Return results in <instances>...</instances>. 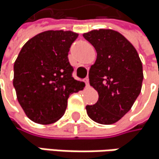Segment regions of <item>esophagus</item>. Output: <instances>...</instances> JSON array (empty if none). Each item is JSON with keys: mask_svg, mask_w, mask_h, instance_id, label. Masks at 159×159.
Segmentation results:
<instances>
[{"mask_svg": "<svg viewBox=\"0 0 159 159\" xmlns=\"http://www.w3.org/2000/svg\"><path fill=\"white\" fill-rule=\"evenodd\" d=\"M84 82H85L86 86H87V87H89V78H88V77L84 79Z\"/></svg>", "mask_w": 159, "mask_h": 159, "instance_id": "esophagus-1", "label": "esophagus"}]
</instances>
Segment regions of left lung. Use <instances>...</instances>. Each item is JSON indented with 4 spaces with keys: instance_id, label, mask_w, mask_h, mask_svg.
<instances>
[{
    "instance_id": "left-lung-1",
    "label": "left lung",
    "mask_w": 159,
    "mask_h": 159,
    "mask_svg": "<svg viewBox=\"0 0 159 159\" xmlns=\"http://www.w3.org/2000/svg\"><path fill=\"white\" fill-rule=\"evenodd\" d=\"M83 37L97 52L89 78L99 99L95 105L86 107L87 113L98 123H115L131 109L140 93L143 71L139 53L114 30H93Z\"/></svg>"
}]
</instances>
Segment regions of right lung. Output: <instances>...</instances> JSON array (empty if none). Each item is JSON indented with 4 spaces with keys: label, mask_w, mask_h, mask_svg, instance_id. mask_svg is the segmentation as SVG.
<instances>
[{
    "label": "right lung",
    "mask_w": 159,
    "mask_h": 159,
    "mask_svg": "<svg viewBox=\"0 0 159 159\" xmlns=\"http://www.w3.org/2000/svg\"><path fill=\"white\" fill-rule=\"evenodd\" d=\"M78 34L46 31L29 39L14 64L13 86L26 116L40 124L58 120L70 94L82 90L84 82L72 77L68 54Z\"/></svg>",
    "instance_id": "add662e5"
}]
</instances>
